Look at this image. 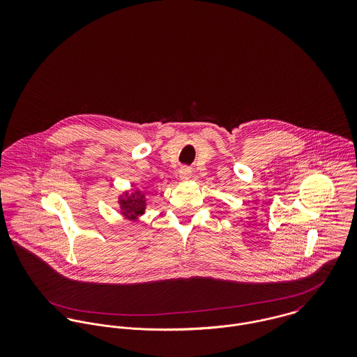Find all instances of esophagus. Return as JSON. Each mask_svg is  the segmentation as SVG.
Returning <instances> with one entry per match:
<instances>
[{
	"label": "esophagus",
	"instance_id": "esophagus-1",
	"mask_svg": "<svg viewBox=\"0 0 357 357\" xmlns=\"http://www.w3.org/2000/svg\"><path fill=\"white\" fill-rule=\"evenodd\" d=\"M191 174H192V170H191L190 167H187V166H183V167L180 169V172H178V176H180V178H181L183 181H187V180L191 177Z\"/></svg>",
	"mask_w": 357,
	"mask_h": 357
}]
</instances>
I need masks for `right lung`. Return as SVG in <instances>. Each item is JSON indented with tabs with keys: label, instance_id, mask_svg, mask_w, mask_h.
Returning <instances> with one entry per match:
<instances>
[{
	"label": "right lung",
	"instance_id": "add662e5",
	"mask_svg": "<svg viewBox=\"0 0 357 357\" xmlns=\"http://www.w3.org/2000/svg\"><path fill=\"white\" fill-rule=\"evenodd\" d=\"M118 204L121 206V214L128 220H137L142 214H144L146 210V197L140 190H136L135 192L129 194L125 192L119 197Z\"/></svg>",
	"mask_w": 357,
	"mask_h": 357
}]
</instances>
